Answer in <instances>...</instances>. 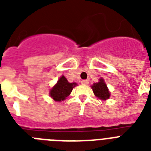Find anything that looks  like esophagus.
Segmentation results:
<instances>
[{"mask_svg": "<svg viewBox=\"0 0 151 151\" xmlns=\"http://www.w3.org/2000/svg\"><path fill=\"white\" fill-rule=\"evenodd\" d=\"M81 84H82V85H88V80H82V81H81Z\"/></svg>", "mask_w": 151, "mask_h": 151, "instance_id": "obj_1", "label": "esophagus"}]
</instances>
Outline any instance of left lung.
<instances>
[{
  "mask_svg": "<svg viewBox=\"0 0 151 151\" xmlns=\"http://www.w3.org/2000/svg\"><path fill=\"white\" fill-rule=\"evenodd\" d=\"M92 90L96 96H97L99 99L106 100L109 99L110 94V92L108 91L107 86L104 83L103 79H99V81L98 83H95L94 85L92 86Z\"/></svg>",
  "mask_w": 151,
  "mask_h": 151,
  "instance_id": "8db88e82",
  "label": "left lung"
}]
</instances>
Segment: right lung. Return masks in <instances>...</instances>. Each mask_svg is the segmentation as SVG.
<instances>
[{"label": "right lung", "mask_w": 151, "mask_h": 151, "mask_svg": "<svg viewBox=\"0 0 151 151\" xmlns=\"http://www.w3.org/2000/svg\"><path fill=\"white\" fill-rule=\"evenodd\" d=\"M77 85L76 83H69L64 76L59 78L58 82L50 91V96L55 101H63L69 96L73 90V88Z\"/></svg>", "instance_id": "add662e5"}]
</instances>
